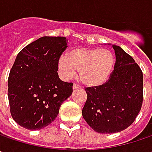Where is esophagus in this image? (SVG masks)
I'll return each instance as SVG.
<instances>
[{
	"instance_id": "34e87169",
	"label": "esophagus",
	"mask_w": 152,
	"mask_h": 152,
	"mask_svg": "<svg viewBox=\"0 0 152 152\" xmlns=\"http://www.w3.org/2000/svg\"><path fill=\"white\" fill-rule=\"evenodd\" d=\"M79 88H81V86H80V85H78V84H76V83H74V84H73V89H74V90L79 89Z\"/></svg>"
}]
</instances>
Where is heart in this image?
Instances as JSON below:
<instances>
[{
    "instance_id": "heart-1",
    "label": "heart",
    "mask_w": 152,
    "mask_h": 152,
    "mask_svg": "<svg viewBox=\"0 0 152 152\" xmlns=\"http://www.w3.org/2000/svg\"><path fill=\"white\" fill-rule=\"evenodd\" d=\"M114 57L110 50L99 48H76L69 51L67 57L61 56L58 66L61 76L69 80L79 69L81 81L89 86L104 84L111 75Z\"/></svg>"
}]
</instances>
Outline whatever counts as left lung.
I'll use <instances>...</instances> for the list:
<instances>
[{
	"instance_id": "1",
	"label": "left lung",
	"mask_w": 152,
	"mask_h": 152,
	"mask_svg": "<svg viewBox=\"0 0 152 152\" xmlns=\"http://www.w3.org/2000/svg\"><path fill=\"white\" fill-rule=\"evenodd\" d=\"M116 61L107 82L86 87L82 116L100 134L120 132L132 124L143 102V74L133 58L113 45Z\"/></svg>"
}]
</instances>
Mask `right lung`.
<instances>
[{
    "label": "right lung",
    "mask_w": 152,
    "mask_h": 152,
    "mask_svg": "<svg viewBox=\"0 0 152 152\" xmlns=\"http://www.w3.org/2000/svg\"><path fill=\"white\" fill-rule=\"evenodd\" d=\"M67 42L65 37L45 36L18 53L8 77V100L20 126L30 130L48 126L71 95L73 83L61 81L57 72Z\"/></svg>",
    "instance_id": "obj_1"
}]
</instances>
